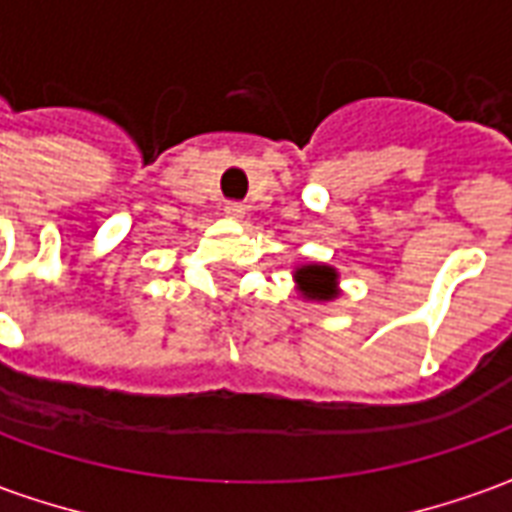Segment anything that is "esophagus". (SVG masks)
Listing matches in <instances>:
<instances>
[{"instance_id":"34e87169","label":"esophagus","mask_w":512,"mask_h":512,"mask_svg":"<svg viewBox=\"0 0 512 512\" xmlns=\"http://www.w3.org/2000/svg\"><path fill=\"white\" fill-rule=\"evenodd\" d=\"M244 202H238V200H230V202H224V213L230 216V219H241L244 216Z\"/></svg>"}]
</instances>
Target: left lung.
<instances>
[{
    "label": "left lung",
    "instance_id": "1",
    "mask_svg": "<svg viewBox=\"0 0 512 512\" xmlns=\"http://www.w3.org/2000/svg\"><path fill=\"white\" fill-rule=\"evenodd\" d=\"M296 279H299L301 293L307 299H318V301H329L337 296L334 290V282H337V274L334 268L329 266H304L296 271Z\"/></svg>",
    "mask_w": 512,
    "mask_h": 512
}]
</instances>
